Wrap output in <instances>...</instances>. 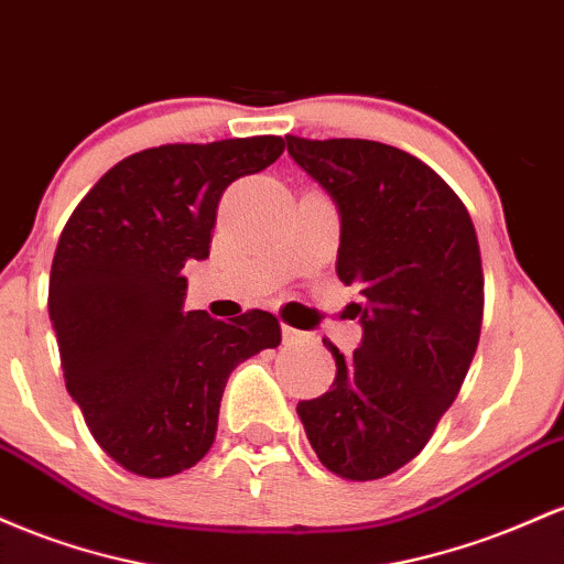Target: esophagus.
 I'll return each mask as SVG.
<instances>
[{
  "instance_id": "1",
  "label": "esophagus",
  "mask_w": 564,
  "mask_h": 564,
  "mask_svg": "<svg viewBox=\"0 0 564 564\" xmlns=\"http://www.w3.org/2000/svg\"><path fill=\"white\" fill-rule=\"evenodd\" d=\"M301 338H306V333L295 330V327H290V325H282V340H284V344H295V340H301Z\"/></svg>"
}]
</instances>
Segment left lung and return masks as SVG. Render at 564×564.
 Listing matches in <instances>:
<instances>
[{
	"label": "left lung",
	"instance_id": "left-lung-1",
	"mask_svg": "<svg viewBox=\"0 0 564 564\" xmlns=\"http://www.w3.org/2000/svg\"><path fill=\"white\" fill-rule=\"evenodd\" d=\"M330 194L340 282L359 288L362 344L335 359L330 391L299 402L316 458L346 479H381L423 451L469 372L482 327V261L464 202L408 151L362 138L284 135Z\"/></svg>",
	"mask_w": 564,
	"mask_h": 564
}]
</instances>
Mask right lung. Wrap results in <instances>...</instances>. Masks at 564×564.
<instances>
[{
	"label": "right lung",
	"instance_id": "1",
	"mask_svg": "<svg viewBox=\"0 0 564 564\" xmlns=\"http://www.w3.org/2000/svg\"><path fill=\"white\" fill-rule=\"evenodd\" d=\"M280 135L167 143L113 164L63 229L50 271L61 367L100 447L138 477H173L210 451L239 362L280 346L274 314L183 312V265L210 256L226 186L261 173Z\"/></svg>",
	"mask_w": 564,
	"mask_h": 564
}]
</instances>
